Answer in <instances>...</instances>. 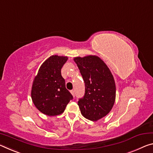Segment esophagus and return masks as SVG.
I'll use <instances>...</instances> for the list:
<instances>
[{"label":"esophagus","mask_w":153,"mask_h":153,"mask_svg":"<svg viewBox=\"0 0 153 153\" xmlns=\"http://www.w3.org/2000/svg\"><path fill=\"white\" fill-rule=\"evenodd\" d=\"M71 93L72 94V96H73L74 97L75 96V94H74V90H71Z\"/></svg>","instance_id":"obj_1"}]
</instances>
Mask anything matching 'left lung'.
I'll return each mask as SVG.
<instances>
[{
	"label": "left lung",
	"mask_w": 153,
	"mask_h": 153,
	"mask_svg": "<svg viewBox=\"0 0 153 153\" xmlns=\"http://www.w3.org/2000/svg\"><path fill=\"white\" fill-rule=\"evenodd\" d=\"M85 82V94L78 105L85 118L96 121L106 116L113 106L116 87L106 64L94 56L74 59Z\"/></svg>",
	"instance_id": "1"
}]
</instances>
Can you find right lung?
Instances as JSON below:
<instances>
[{"instance_id":"add662e5","label":"right lung","mask_w":153,"mask_h":153,"mask_svg":"<svg viewBox=\"0 0 153 153\" xmlns=\"http://www.w3.org/2000/svg\"><path fill=\"white\" fill-rule=\"evenodd\" d=\"M67 59V57L51 56L41 65L33 82L32 102L39 111L48 116L62 114L70 100L73 99L61 74Z\"/></svg>"}]
</instances>
